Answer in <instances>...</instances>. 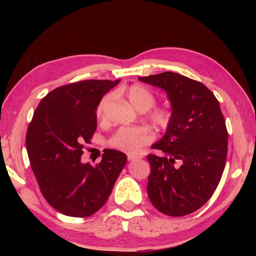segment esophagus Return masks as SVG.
Segmentation results:
<instances>
[{
  "label": "esophagus",
  "instance_id": "1",
  "mask_svg": "<svg viewBox=\"0 0 256 256\" xmlns=\"http://www.w3.org/2000/svg\"><path fill=\"white\" fill-rule=\"evenodd\" d=\"M141 158H142L141 156H134V154H128V160H129V161H134V160L141 159Z\"/></svg>",
  "mask_w": 256,
  "mask_h": 256
}]
</instances>
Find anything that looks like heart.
I'll return each mask as SVG.
<instances>
[{
  "label": "heart",
  "instance_id": "heart-1",
  "mask_svg": "<svg viewBox=\"0 0 256 256\" xmlns=\"http://www.w3.org/2000/svg\"><path fill=\"white\" fill-rule=\"evenodd\" d=\"M126 96L128 102L132 104L136 110L145 112L150 110L156 102V98L152 92L141 84H132L122 90ZM112 95L104 96L98 104L97 118H102L106 108L110 104ZM152 120L158 124L159 126L166 127L171 120V112L166 109H156L150 114ZM154 136L152 131L144 127H122L113 134L110 144L122 152L134 154L140 150L142 146L152 141Z\"/></svg>",
  "mask_w": 256,
  "mask_h": 256
}]
</instances>
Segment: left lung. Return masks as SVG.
Here are the masks:
<instances>
[{
    "mask_svg": "<svg viewBox=\"0 0 256 256\" xmlns=\"http://www.w3.org/2000/svg\"><path fill=\"white\" fill-rule=\"evenodd\" d=\"M138 80L164 90L172 110L164 136L152 145L164 154L147 156V194L162 214H189L212 198L226 166L228 134L219 102L203 83L176 72Z\"/></svg>",
    "mask_w": 256,
    "mask_h": 256,
    "instance_id": "1",
    "label": "left lung"
}]
</instances>
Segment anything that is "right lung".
<instances>
[{
	"label": "right lung",
	"instance_id": "1",
	"mask_svg": "<svg viewBox=\"0 0 256 256\" xmlns=\"http://www.w3.org/2000/svg\"><path fill=\"white\" fill-rule=\"evenodd\" d=\"M120 81L85 80L53 90L30 122V168L44 198L63 214L84 218L98 212L126 164V154L114 150H104L95 166L81 162L83 146L97 128L100 100Z\"/></svg>",
	"mask_w": 256,
	"mask_h": 256
}]
</instances>
